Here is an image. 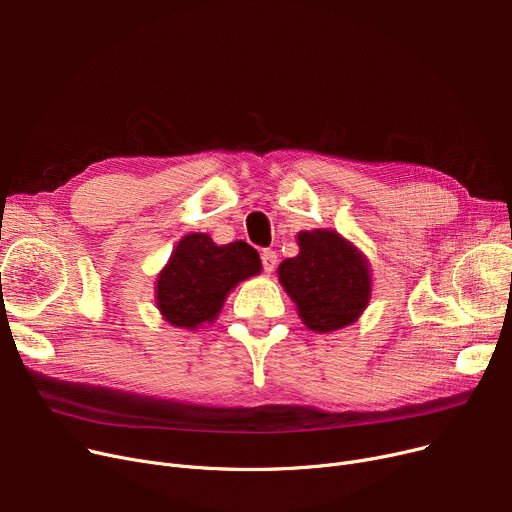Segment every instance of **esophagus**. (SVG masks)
Here are the masks:
<instances>
[{
  "instance_id": "obj_1",
  "label": "esophagus",
  "mask_w": 512,
  "mask_h": 512,
  "mask_svg": "<svg viewBox=\"0 0 512 512\" xmlns=\"http://www.w3.org/2000/svg\"><path fill=\"white\" fill-rule=\"evenodd\" d=\"M261 263H263V270L267 274H272L276 270V265H278V253L274 249H263Z\"/></svg>"
}]
</instances>
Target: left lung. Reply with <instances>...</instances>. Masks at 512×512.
I'll use <instances>...</instances> for the list:
<instances>
[{"label": "left lung", "instance_id": "8db88e82", "mask_svg": "<svg viewBox=\"0 0 512 512\" xmlns=\"http://www.w3.org/2000/svg\"><path fill=\"white\" fill-rule=\"evenodd\" d=\"M299 255L284 259L278 280L303 324L319 334L351 326L371 299L365 255L334 230L299 232Z\"/></svg>", "mask_w": 512, "mask_h": 512}]
</instances>
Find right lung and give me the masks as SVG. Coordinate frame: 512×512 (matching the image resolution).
<instances>
[{
	"label": "right lung",
	"instance_id": "add662e5",
	"mask_svg": "<svg viewBox=\"0 0 512 512\" xmlns=\"http://www.w3.org/2000/svg\"><path fill=\"white\" fill-rule=\"evenodd\" d=\"M259 272V253L245 240L215 245L203 232L186 234L157 276V309L168 324L197 330L220 315L238 282Z\"/></svg>",
	"mask_w": 512,
	"mask_h": 512
}]
</instances>
